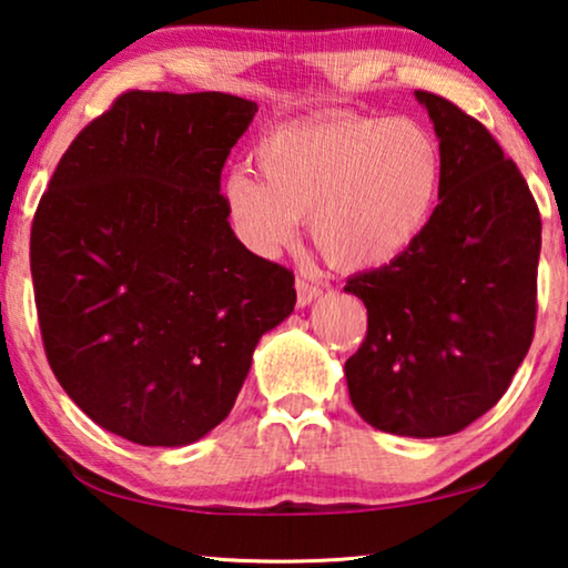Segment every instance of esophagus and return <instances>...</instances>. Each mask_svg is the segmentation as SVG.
<instances>
[{
	"mask_svg": "<svg viewBox=\"0 0 568 568\" xmlns=\"http://www.w3.org/2000/svg\"><path fill=\"white\" fill-rule=\"evenodd\" d=\"M297 304L300 307H310L312 302H315L320 294H323V290H320L317 284H312L310 278H297Z\"/></svg>",
	"mask_w": 568,
	"mask_h": 568,
	"instance_id": "1",
	"label": "esophagus"
}]
</instances>
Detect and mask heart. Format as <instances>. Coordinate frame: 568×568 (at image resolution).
<instances>
[{
  "label": "heart",
  "mask_w": 568,
  "mask_h": 568,
  "mask_svg": "<svg viewBox=\"0 0 568 568\" xmlns=\"http://www.w3.org/2000/svg\"><path fill=\"white\" fill-rule=\"evenodd\" d=\"M261 176L230 171L223 200L235 235L258 256H276L310 217L327 264L374 268L402 256L430 223L443 153L413 118H345L284 128L258 143Z\"/></svg>",
  "instance_id": "obj_1"
}]
</instances>
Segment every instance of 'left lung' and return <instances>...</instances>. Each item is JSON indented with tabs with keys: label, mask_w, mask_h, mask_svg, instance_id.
Segmentation results:
<instances>
[{
	"label": "left lung",
	"mask_w": 568,
	"mask_h": 568,
	"mask_svg": "<svg viewBox=\"0 0 568 568\" xmlns=\"http://www.w3.org/2000/svg\"><path fill=\"white\" fill-rule=\"evenodd\" d=\"M415 100L443 153L438 207L402 256L345 284L368 312L345 382L376 430L440 438L495 407L530 348L540 215L481 122L443 97Z\"/></svg>",
	"instance_id": "obj_1"
}]
</instances>
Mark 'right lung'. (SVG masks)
Here are the masks:
<instances>
[{
	"label": "right lung",
	"mask_w": 568,
	"mask_h": 568,
	"mask_svg": "<svg viewBox=\"0 0 568 568\" xmlns=\"http://www.w3.org/2000/svg\"><path fill=\"white\" fill-rule=\"evenodd\" d=\"M256 112L223 92L122 94L38 204L30 271L48 364L120 438H204L233 409L261 335L292 315V271L237 241L220 194Z\"/></svg>",
	"instance_id": "right-lung-1"
}]
</instances>
